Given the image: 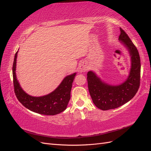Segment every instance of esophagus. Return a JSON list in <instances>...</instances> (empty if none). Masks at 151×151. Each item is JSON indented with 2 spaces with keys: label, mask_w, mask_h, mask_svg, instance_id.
Here are the masks:
<instances>
[{
  "label": "esophagus",
  "mask_w": 151,
  "mask_h": 151,
  "mask_svg": "<svg viewBox=\"0 0 151 151\" xmlns=\"http://www.w3.org/2000/svg\"><path fill=\"white\" fill-rule=\"evenodd\" d=\"M79 71L81 72H86L88 70V66L86 64H85V63H83V64H81L80 66H79Z\"/></svg>",
  "instance_id": "esophagus-1"
}]
</instances>
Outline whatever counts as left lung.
I'll use <instances>...</instances> for the list:
<instances>
[{
    "label": "left lung",
    "instance_id": "1",
    "mask_svg": "<svg viewBox=\"0 0 151 151\" xmlns=\"http://www.w3.org/2000/svg\"><path fill=\"white\" fill-rule=\"evenodd\" d=\"M118 40L127 48L130 57V68L126 80L120 84L111 85L103 81L92 70L87 74L91 97L95 106L101 110L122 106L134 97L139 88L140 59L138 50L122 28Z\"/></svg>",
    "mask_w": 151,
    "mask_h": 151
}]
</instances>
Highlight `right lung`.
I'll list each match as a JSON object with an SVG mask.
<instances>
[{
  "mask_svg": "<svg viewBox=\"0 0 151 151\" xmlns=\"http://www.w3.org/2000/svg\"><path fill=\"white\" fill-rule=\"evenodd\" d=\"M17 53L18 51L15 54L13 62L12 75L14 92L19 102L30 111L41 115H55L64 111L70 99L72 83L77 73L67 76L52 93L42 96H33L22 89L17 79L16 70Z\"/></svg>",
  "mask_w": 151,
  "mask_h": 151,
  "instance_id": "add662e5",
  "label": "right lung"
}]
</instances>
